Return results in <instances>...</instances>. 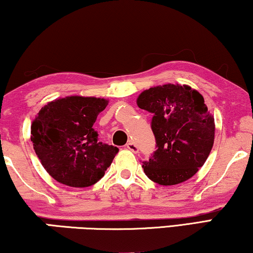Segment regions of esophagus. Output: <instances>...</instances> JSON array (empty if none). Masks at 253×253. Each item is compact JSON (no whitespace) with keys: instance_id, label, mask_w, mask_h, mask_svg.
I'll return each mask as SVG.
<instances>
[{"instance_id":"1","label":"esophagus","mask_w":253,"mask_h":253,"mask_svg":"<svg viewBox=\"0 0 253 253\" xmlns=\"http://www.w3.org/2000/svg\"><path fill=\"white\" fill-rule=\"evenodd\" d=\"M126 148L128 149V150H130L131 152H134V154H137L138 150H140V149H138V147L136 145V143H135V142H133V141L128 142V143L126 144Z\"/></svg>"}]
</instances>
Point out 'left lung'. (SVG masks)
Here are the masks:
<instances>
[{
  "instance_id": "8db88e82",
  "label": "left lung",
  "mask_w": 253,
  "mask_h": 253,
  "mask_svg": "<svg viewBox=\"0 0 253 253\" xmlns=\"http://www.w3.org/2000/svg\"><path fill=\"white\" fill-rule=\"evenodd\" d=\"M140 109L152 113L156 151L142 162L145 175L162 186L190 179L204 165L214 142V118L189 86L164 84L141 92Z\"/></svg>"
}]
</instances>
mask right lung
Here are the masks:
<instances>
[{"mask_svg":"<svg viewBox=\"0 0 253 253\" xmlns=\"http://www.w3.org/2000/svg\"><path fill=\"white\" fill-rule=\"evenodd\" d=\"M108 105L104 98L69 96L44 105L31 127V141L45 170L58 182L95 184L119 151L98 142L92 125Z\"/></svg>","mask_w":253,"mask_h":253,"instance_id":"1","label":"right lung"}]
</instances>
